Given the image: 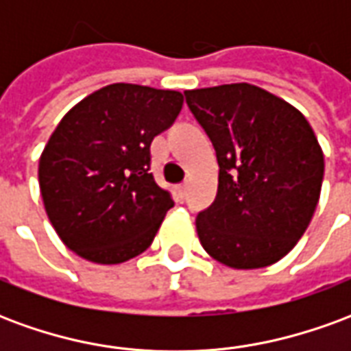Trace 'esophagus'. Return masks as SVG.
<instances>
[{
    "label": "esophagus",
    "mask_w": 351,
    "mask_h": 351,
    "mask_svg": "<svg viewBox=\"0 0 351 351\" xmlns=\"http://www.w3.org/2000/svg\"><path fill=\"white\" fill-rule=\"evenodd\" d=\"M176 190H178V193H180V195H186V191H188V182H184V184H180V186H178V188H176Z\"/></svg>",
    "instance_id": "1"
}]
</instances>
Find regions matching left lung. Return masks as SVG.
Listing matches in <instances>:
<instances>
[{
  "label": "left lung",
  "instance_id": "1",
  "mask_svg": "<svg viewBox=\"0 0 351 351\" xmlns=\"http://www.w3.org/2000/svg\"><path fill=\"white\" fill-rule=\"evenodd\" d=\"M213 141L214 203L199 213L205 252L231 269H261L293 250L314 216L324 150L299 108L248 82L186 90Z\"/></svg>",
  "mask_w": 351,
  "mask_h": 351
}]
</instances>
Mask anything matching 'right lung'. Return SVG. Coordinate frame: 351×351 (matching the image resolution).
<instances>
[{
  "mask_svg": "<svg viewBox=\"0 0 351 351\" xmlns=\"http://www.w3.org/2000/svg\"><path fill=\"white\" fill-rule=\"evenodd\" d=\"M176 90L108 84L60 120L39 158V188L62 243L92 263L116 265L152 244L175 205L150 169V143L175 122Z\"/></svg>",
  "mask_w": 351,
  "mask_h": 351,
  "instance_id": "add662e5",
  "label": "right lung"
}]
</instances>
